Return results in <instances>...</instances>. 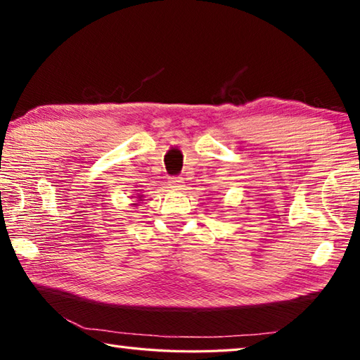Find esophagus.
Segmentation results:
<instances>
[{
  "label": "esophagus",
  "mask_w": 360,
  "mask_h": 360,
  "mask_svg": "<svg viewBox=\"0 0 360 360\" xmlns=\"http://www.w3.org/2000/svg\"><path fill=\"white\" fill-rule=\"evenodd\" d=\"M168 184L172 188H174V191H181L182 187H184V181H182V178H172L168 181Z\"/></svg>",
  "instance_id": "obj_1"
}]
</instances>
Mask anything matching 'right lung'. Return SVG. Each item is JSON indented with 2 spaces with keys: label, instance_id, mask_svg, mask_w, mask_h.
<instances>
[{
  "label": "right lung",
  "instance_id": "obj_1",
  "mask_svg": "<svg viewBox=\"0 0 360 360\" xmlns=\"http://www.w3.org/2000/svg\"><path fill=\"white\" fill-rule=\"evenodd\" d=\"M136 198H138V200H136V203H131L133 206H138L139 203L143 202V195H141V193H138V197H136Z\"/></svg>",
  "mask_w": 360,
  "mask_h": 360
}]
</instances>
